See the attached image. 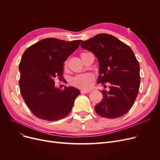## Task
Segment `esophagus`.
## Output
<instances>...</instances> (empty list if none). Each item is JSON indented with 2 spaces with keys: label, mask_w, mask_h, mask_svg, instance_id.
I'll use <instances>...</instances> for the list:
<instances>
[{
  "label": "esophagus",
  "mask_w": 160,
  "mask_h": 160,
  "mask_svg": "<svg viewBox=\"0 0 160 160\" xmlns=\"http://www.w3.org/2000/svg\"><path fill=\"white\" fill-rule=\"evenodd\" d=\"M90 92H91L90 90H82V91H80V93H82V94H83V93H89Z\"/></svg>",
  "instance_id": "obj_1"
}]
</instances>
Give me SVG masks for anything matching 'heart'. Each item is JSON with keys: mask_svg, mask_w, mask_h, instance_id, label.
Segmentation results:
<instances>
[{"mask_svg": "<svg viewBox=\"0 0 160 160\" xmlns=\"http://www.w3.org/2000/svg\"><path fill=\"white\" fill-rule=\"evenodd\" d=\"M84 53H82L81 56ZM67 65V62H65L64 63V67H66ZM94 78V75L91 73L79 74L76 75L75 77L71 78V83L72 86L75 87L80 89H86L91 88Z\"/></svg>", "mask_w": 160, "mask_h": 160, "instance_id": "1", "label": "heart"}]
</instances>
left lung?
<instances>
[{
	"label": "left lung",
	"mask_w": 160,
	"mask_h": 160,
	"mask_svg": "<svg viewBox=\"0 0 160 160\" xmlns=\"http://www.w3.org/2000/svg\"><path fill=\"white\" fill-rule=\"evenodd\" d=\"M80 45L97 58L98 82L110 84V91H101L103 99L95 107V112L108 119L124 115L135 102L140 86L139 64L132 50L107 33H99L82 41Z\"/></svg>",
	"instance_id": "1"
}]
</instances>
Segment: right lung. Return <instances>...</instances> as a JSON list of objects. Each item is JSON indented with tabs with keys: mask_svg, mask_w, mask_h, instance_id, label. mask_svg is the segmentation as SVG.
<instances>
[{
	"mask_svg": "<svg viewBox=\"0 0 160 160\" xmlns=\"http://www.w3.org/2000/svg\"><path fill=\"white\" fill-rule=\"evenodd\" d=\"M81 40L65 41L46 38L29 47L19 63L21 94L32 113L38 118L56 121L72 108L78 89L55 88L54 78H63V62L77 49Z\"/></svg>",
	"mask_w": 160,
	"mask_h": 160,
	"instance_id": "1",
	"label": "right lung"
}]
</instances>
